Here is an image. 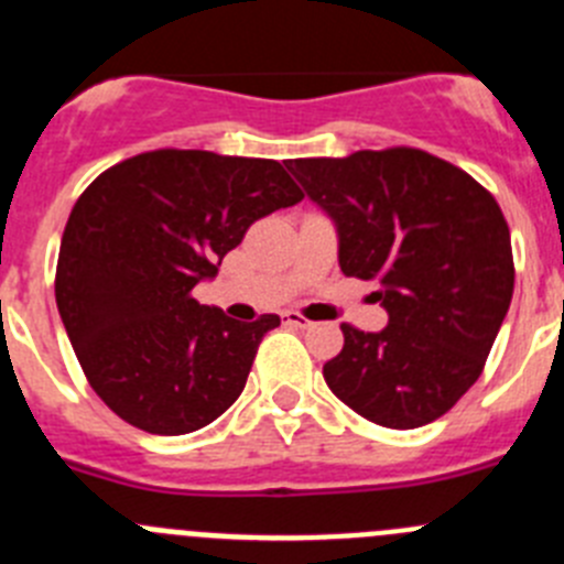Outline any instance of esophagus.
<instances>
[{"label": "esophagus", "mask_w": 564, "mask_h": 564, "mask_svg": "<svg viewBox=\"0 0 564 564\" xmlns=\"http://www.w3.org/2000/svg\"><path fill=\"white\" fill-rule=\"evenodd\" d=\"M282 318H285V325H291V327H302V330H311V327L316 325V322H311V318L302 316V313H299V311H288V313H282Z\"/></svg>", "instance_id": "esophagus-1"}]
</instances>
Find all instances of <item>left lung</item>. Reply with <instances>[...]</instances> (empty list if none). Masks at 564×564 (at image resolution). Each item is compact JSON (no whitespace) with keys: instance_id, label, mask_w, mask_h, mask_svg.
<instances>
[{"instance_id":"left-lung-1","label":"left lung","mask_w":564,"mask_h":564,"mask_svg":"<svg viewBox=\"0 0 564 564\" xmlns=\"http://www.w3.org/2000/svg\"><path fill=\"white\" fill-rule=\"evenodd\" d=\"M288 169L338 228V265L376 279L390 325H341L333 395L387 430L437 421L480 378L511 293L514 253L495 194L412 147L299 158Z\"/></svg>"}]
</instances>
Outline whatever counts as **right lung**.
Wrapping results in <instances>:
<instances>
[{"label": "right lung", "mask_w": 564, "mask_h": 564, "mask_svg": "<svg viewBox=\"0 0 564 564\" xmlns=\"http://www.w3.org/2000/svg\"><path fill=\"white\" fill-rule=\"evenodd\" d=\"M305 194L285 166L154 149L101 172L64 226L56 305L96 395L149 435H188L239 398L276 313L234 322L192 296L248 228Z\"/></svg>", "instance_id": "1"}]
</instances>
